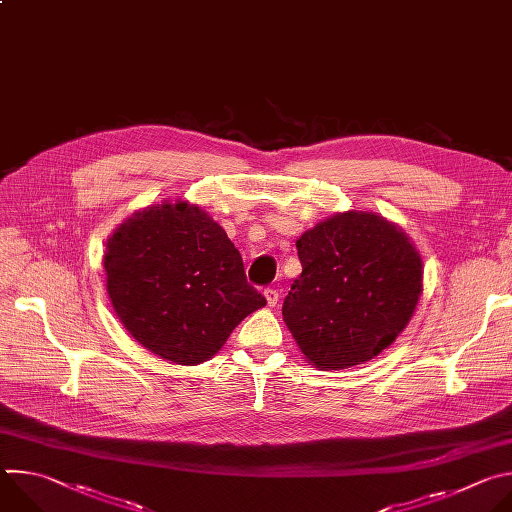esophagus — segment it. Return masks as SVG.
I'll list each match as a JSON object with an SVG mask.
<instances>
[{
	"label": "esophagus",
	"mask_w": 512,
	"mask_h": 512,
	"mask_svg": "<svg viewBox=\"0 0 512 512\" xmlns=\"http://www.w3.org/2000/svg\"><path fill=\"white\" fill-rule=\"evenodd\" d=\"M263 296H265V300H267V306H275V304L279 302V291L273 289V287H265Z\"/></svg>",
	"instance_id": "34e87169"
}]
</instances>
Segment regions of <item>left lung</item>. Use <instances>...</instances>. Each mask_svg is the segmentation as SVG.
Here are the masks:
<instances>
[{"instance_id": "8db88e82", "label": "left lung", "mask_w": 512, "mask_h": 512, "mask_svg": "<svg viewBox=\"0 0 512 512\" xmlns=\"http://www.w3.org/2000/svg\"><path fill=\"white\" fill-rule=\"evenodd\" d=\"M302 273L283 320L318 369H348L385 350L421 294V257L395 225L348 210L298 239Z\"/></svg>"}]
</instances>
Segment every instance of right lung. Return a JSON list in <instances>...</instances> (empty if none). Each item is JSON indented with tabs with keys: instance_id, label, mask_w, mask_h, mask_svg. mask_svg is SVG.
<instances>
[{
	"instance_id": "1",
	"label": "right lung",
	"mask_w": 512,
	"mask_h": 512,
	"mask_svg": "<svg viewBox=\"0 0 512 512\" xmlns=\"http://www.w3.org/2000/svg\"><path fill=\"white\" fill-rule=\"evenodd\" d=\"M105 271L127 332L176 364L204 362L267 304L223 227L186 202L127 218L107 243Z\"/></svg>"
}]
</instances>
